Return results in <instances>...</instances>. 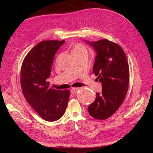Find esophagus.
Returning a JSON list of instances; mask_svg holds the SVG:
<instances>
[{
  "mask_svg": "<svg viewBox=\"0 0 153 153\" xmlns=\"http://www.w3.org/2000/svg\"><path fill=\"white\" fill-rule=\"evenodd\" d=\"M79 90V88H72L71 90V94H74L75 93H76Z\"/></svg>",
  "mask_w": 153,
  "mask_h": 153,
  "instance_id": "1",
  "label": "esophagus"
}]
</instances>
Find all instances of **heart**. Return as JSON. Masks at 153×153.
Wrapping results in <instances>:
<instances>
[{
    "label": "heart",
    "mask_w": 153,
    "mask_h": 153,
    "mask_svg": "<svg viewBox=\"0 0 153 153\" xmlns=\"http://www.w3.org/2000/svg\"><path fill=\"white\" fill-rule=\"evenodd\" d=\"M82 51L86 52V49L85 46L81 44H76L72 50V53H76V52H82Z\"/></svg>",
    "instance_id": "b5f03b06"
}]
</instances>
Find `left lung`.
<instances>
[{
    "label": "left lung",
    "mask_w": 153,
    "mask_h": 153,
    "mask_svg": "<svg viewBox=\"0 0 153 153\" xmlns=\"http://www.w3.org/2000/svg\"><path fill=\"white\" fill-rule=\"evenodd\" d=\"M84 42L95 53L93 72L98 76L102 91L96 93L88 111L94 118L105 120L118 110L126 95L130 76L126 56L118 45L106 39Z\"/></svg>",
    "instance_id": "8db88e82"
}]
</instances>
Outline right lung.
Segmentation results:
<instances>
[{"label":"right lung","mask_w":153,"mask_h":153,"mask_svg":"<svg viewBox=\"0 0 153 153\" xmlns=\"http://www.w3.org/2000/svg\"><path fill=\"white\" fill-rule=\"evenodd\" d=\"M65 41H43L27 54L21 68L20 82L27 102L48 122L61 118L68 106L70 92L56 91L47 82L51 75L55 54Z\"/></svg>","instance_id":"obj_1"}]
</instances>
